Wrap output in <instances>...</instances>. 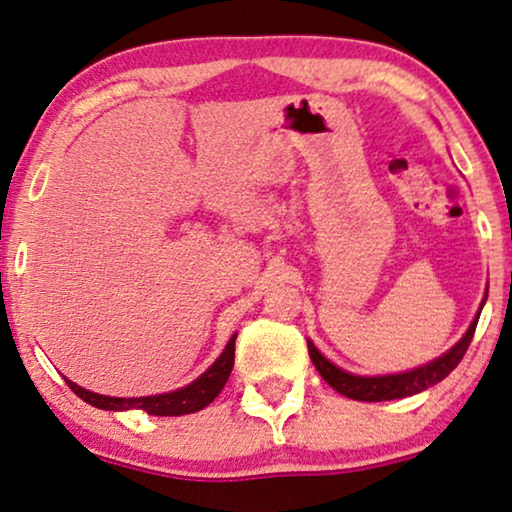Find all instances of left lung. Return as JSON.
Here are the masks:
<instances>
[{"label": "left lung", "mask_w": 512, "mask_h": 512, "mask_svg": "<svg viewBox=\"0 0 512 512\" xmlns=\"http://www.w3.org/2000/svg\"><path fill=\"white\" fill-rule=\"evenodd\" d=\"M482 311V306H480ZM478 316H475L473 323L466 330L459 342H456L447 353H442L440 358L431 360V363L424 367H417V370L400 372V374H386V377H358V374H351L330 363L323 353H320L316 346H313L311 339H306L309 344V356L316 365L320 377H323L327 384L335 388L337 393L346 395L351 400H365V403H379V400H395V398H407V395L426 391L428 386H435L438 381L447 377L449 372L454 370L456 365L461 363L463 353L468 351L470 339L475 335V327H478Z\"/></svg>", "instance_id": "8db88e82"}]
</instances>
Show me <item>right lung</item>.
<instances>
[{
	"label": "right lung",
	"instance_id": "1",
	"mask_svg": "<svg viewBox=\"0 0 512 512\" xmlns=\"http://www.w3.org/2000/svg\"><path fill=\"white\" fill-rule=\"evenodd\" d=\"M234 346L236 335L229 339V344L224 346L222 356L201 374L199 379L185 388H177V391L161 393V395H145V398H112V395H100L93 391H86L74 384V381L65 379L67 386L79 395L81 400L88 405L98 407V410H112V412H124V410H142L154 417H182V414L199 412L203 407L213 403L220 395V391L227 384L231 367H234Z\"/></svg>",
	"mask_w": 512,
	"mask_h": 512
}]
</instances>
